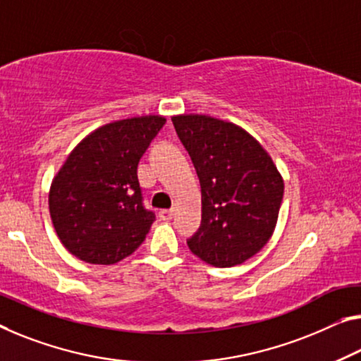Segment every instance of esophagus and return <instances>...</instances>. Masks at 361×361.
<instances>
[{"instance_id":"esophagus-1","label":"esophagus","mask_w":361,"mask_h":361,"mask_svg":"<svg viewBox=\"0 0 361 361\" xmlns=\"http://www.w3.org/2000/svg\"><path fill=\"white\" fill-rule=\"evenodd\" d=\"M173 216H174L173 209H161V212H159V219H161V221L173 219Z\"/></svg>"}]
</instances>
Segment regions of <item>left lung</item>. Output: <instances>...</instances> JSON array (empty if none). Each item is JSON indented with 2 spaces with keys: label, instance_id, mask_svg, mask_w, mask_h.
Instances as JSON below:
<instances>
[{
  "label": "left lung",
  "instance_id": "obj_1",
  "mask_svg": "<svg viewBox=\"0 0 361 361\" xmlns=\"http://www.w3.org/2000/svg\"><path fill=\"white\" fill-rule=\"evenodd\" d=\"M202 185V226L187 245L214 268L242 264L276 229L284 179L257 138L207 114L173 116Z\"/></svg>",
  "mask_w": 361,
  "mask_h": 361
}]
</instances>
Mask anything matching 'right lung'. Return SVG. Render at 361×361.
Instances as JSON below:
<instances>
[{
	"mask_svg": "<svg viewBox=\"0 0 361 361\" xmlns=\"http://www.w3.org/2000/svg\"><path fill=\"white\" fill-rule=\"evenodd\" d=\"M164 116L113 121L77 143L53 177L48 207L68 252L90 264L134 253L154 221L142 204L137 166Z\"/></svg>",
	"mask_w": 361,
	"mask_h": 361,
	"instance_id": "obj_1",
	"label": "right lung"
}]
</instances>
